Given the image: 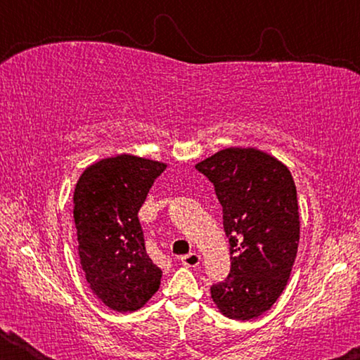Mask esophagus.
I'll use <instances>...</instances> for the list:
<instances>
[{
  "label": "esophagus",
  "instance_id": "1",
  "mask_svg": "<svg viewBox=\"0 0 360 360\" xmlns=\"http://www.w3.org/2000/svg\"><path fill=\"white\" fill-rule=\"evenodd\" d=\"M181 262H182V265H186V266H197V265H200V262H202V257H200V254H197V252H188L186 255H182Z\"/></svg>",
  "mask_w": 360,
  "mask_h": 360
}]
</instances>
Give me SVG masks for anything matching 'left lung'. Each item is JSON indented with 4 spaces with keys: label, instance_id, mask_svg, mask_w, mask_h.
Instances as JSON below:
<instances>
[{
    "label": "left lung",
    "instance_id": "obj_1",
    "mask_svg": "<svg viewBox=\"0 0 360 360\" xmlns=\"http://www.w3.org/2000/svg\"><path fill=\"white\" fill-rule=\"evenodd\" d=\"M222 206L230 273L211 297L230 319L259 318L284 290L294 265L300 221L288 167L257 149L229 148L195 165Z\"/></svg>",
    "mask_w": 360,
    "mask_h": 360
}]
</instances>
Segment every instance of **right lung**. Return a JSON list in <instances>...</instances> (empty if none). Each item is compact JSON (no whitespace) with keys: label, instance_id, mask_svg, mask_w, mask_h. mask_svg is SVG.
Listing matches in <instances>:
<instances>
[{"label":"right lung","instance_id":"1","mask_svg":"<svg viewBox=\"0 0 360 360\" xmlns=\"http://www.w3.org/2000/svg\"><path fill=\"white\" fill-rule=\"evenodd\" d=\"M160 162L117 155L90 165L75 188L79 259L94 294L111 309L136 311L160 288L162 270L146 254L138 211Z\"/></svg>","mask_w":360,"mask_h":360}]
</instances>
